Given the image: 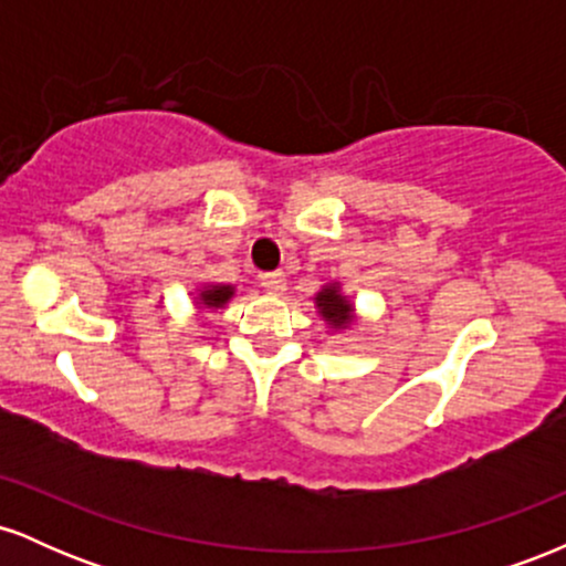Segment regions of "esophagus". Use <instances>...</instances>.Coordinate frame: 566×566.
Wrapping results in <instances>:
<instances>
[{
    "mask_svg": "<svg viewBox=\"0 0 566 566\" xmlns=\"http://www.w3.org/2000/svg\"><path fill=\"white\" fill-rule=\"evenodd\" d=\"M261 287L269 292V295H282L287 290V279H284L282 271H271V274L261 276Z\"/></svg>",
    "mask_w": 566,
    "mask_h": 566,
    "instance_id": "obj_1",
    "label": "esophagus"
}]
</instances>
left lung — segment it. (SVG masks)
<instances>
[{
    "label": "left lung",
    "mask_w": 566,
    "mask_h": 566,
    "mask_svg": "<svg viewBox=\"0 0 566 566\" xmlns=\"http://www.w3.org/2000/svg\"><path fill=\"white\" fill-rule=\"evenodd\" d=\"M316 305H319L322 316L333 327H346L350 322V303L337 292V287H324L319 295H316Z\"/></svg>",
    "instance_id": "8db88e82"
}]
</instances>
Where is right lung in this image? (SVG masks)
Instances as JSON below:
<instances>
[{"instance_id": "right-lung-1", "label": "right lung", "mask_w": 566, "mask_h": 566, "mask_svg": "<svg viewBox=\"0 0 566 566\" xmlns=\"http://www.w3.org/2000/svg\"><path fill=\"white\" fill-rule=\"evenodd\" d=\"M231 295H233L231 287H210L201 292V303H205L207 308H220V305L229 301Z\"/></svg>"}]
</instances>
